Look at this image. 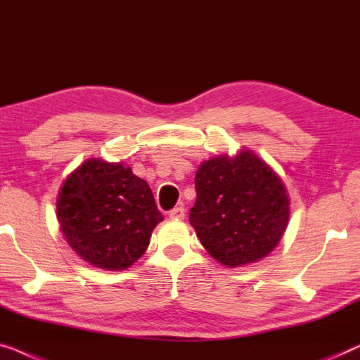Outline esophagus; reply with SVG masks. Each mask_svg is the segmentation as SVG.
<instances>
[{"label":"esophagus","instance_id":"esophagus-1","mask_svg":"<svg viewBox=\"0 0 360 360\" xmlns=\"http://www.w3.org/2000/svg\"><path fill=\"white\" fill-rule=\"evenodd\" d=\"M169 217L173 220H182L186 217V209L184 207H174V209L169 212Z\"/></svg>","mask_w":360,"mask_h":360}]
</instances>
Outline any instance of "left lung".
Segmentation results:
<instances>
[{
	"label": "left lung",
	"instance_id": "obj_1",
	"mask_svg": "<svg viewBox=\"0 0 360 360\" xmlns=\"http://www.w3.org/2000/svg\"><path fill=\"white\" fill-rule=\"evenodd\" d=\"M189 221L207 252L226 267L259 261L287 229L288 194L276 171L241 150L199 166Z\"/></svg>",
	"mask_w": 360,
	"mask_h": 360
}]
</instances>
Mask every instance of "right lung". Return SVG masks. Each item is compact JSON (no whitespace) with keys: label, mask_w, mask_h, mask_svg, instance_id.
Wrapping results in <instances>:
<instances>
[{"label":"right lung","mask_w":360,"mask_h":360,"mask_svg":"<svg viewBox=\"0 0 360 360\" xmlns=\"http://www.w3.org/2000/svg\"><path fill=\"white\" fill-rule=\"evenodd\" d=\"M57 219L81 259L99 269L124 271L146 251L163 215L146 181L122 163L91 158L63 182Z\"/></svg>","instance_id":"1"}]
</instances>
